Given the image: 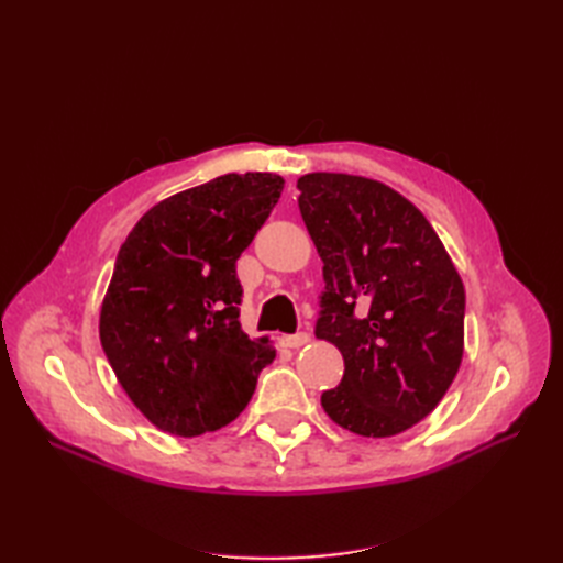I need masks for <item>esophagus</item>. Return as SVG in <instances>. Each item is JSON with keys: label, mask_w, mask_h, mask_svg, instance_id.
I'll list each match as a JSON object with an SVG mask.
<instances>
[{"label": "esophagus", "mask_w": 563, "mask_h": 563, "mask_svg": "<svg viewBox=\"0 0 563 563\" xmlns=\"http://www.w3.org/2000/svg\"><path fill=\"white\" fill-rule=\"evenodd\" d=\"M310 343V335L308 333H294V335H284L282 338V345L284 347H291V350H298L302 345Z\"/></svg>", "instance_id": "esophagus-1"}]
</instances>
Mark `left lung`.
<instances>
[{
	"instance_id": "8db88e82",
	"label": "left lung",
	"mask_w": 563,
	"mask_h": 563,
	"mask_svg": "<svg viewBox=\"0 0 563 563\" xmlns=\"http://www.w3.org/2000/svg\"><path fill=\"white\" fill-rule=\"evenodd\" d=\"M298 190L327 282L314 333L345 360L321 406L354 434L395 437L434 411L463 362V279L430 220L385 183L319 172Z\"/></svg>"
}]
</instances>
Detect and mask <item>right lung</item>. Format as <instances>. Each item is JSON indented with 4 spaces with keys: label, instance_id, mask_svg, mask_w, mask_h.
Returning <instances> with one entry per match:
<instances>
[{
    "label": "right lung",
    "instance_id": "obj_1",
    "mask_svg": "<svg viewBox=\"0 0 563 563\" xmlns=\"http://www.w3.org/2000/svg\"><path fill=\"white\" fill-rule=\"evenodd\" d=\"M284 190L277 174H225L152 207L119 249L100 345L139 411L176 437L225 428L275 360L240 323L236 258Z\"/></svg>",
    "mask_w": 563,
    "mask_h": 563
}]
</instances>
